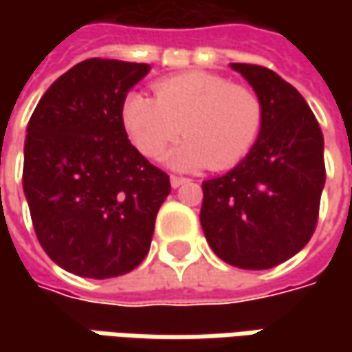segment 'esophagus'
<instances>
[{"mask_svg":"<svg viewBox=\"0 0 352 352\" xmlns=\"http://www.w3.org/2000/svg\"><path fill=\"white\" fill-rule=\"evenodd\" d=\"M190 180L188 178H184V176H170V184H172V188H180L182 184H188Z\"/></svg>","mask_w":352,"mask_h":352,"instance_id":"obj_1","label":"esophagus"}]
</instances>
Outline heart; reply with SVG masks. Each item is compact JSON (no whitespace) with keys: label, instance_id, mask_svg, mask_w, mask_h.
I'll use <instances>...</instances> for the list:
<instances>
[{"label":"heart","instance_id":"b5f03b06","mask_svg":"<svg viewBox=\"0 0 352 352\" xmlns=\"http://www.w3.org/2000/svg\"><path fill=\"white\" fill-rule=\"evenodd\" d=\"M155 98L131 91L121 109L133 144L158 158L176 139L186 137L168 155L178 168L227 170L249 155L264 121L256 89L213 72H184L158 80Z\"/></svg>","mask_w":352,"mask_h":352}]
</instances>
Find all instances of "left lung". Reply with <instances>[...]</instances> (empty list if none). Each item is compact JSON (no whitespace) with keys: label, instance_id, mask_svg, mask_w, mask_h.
Instances as JSON below:
<instances>
[{"label":"left lung","instance_id":"1","mask_svg":"<svg viewBox=\"0 0 352 352\" xmlns=\"http://www.w3.org/2000/svg\"><path fill=\"white\" fill-rule=\"evenodd\" d=\"M264 103L261 135L231 172L201 184L199 221L211 250L231 266L264 270L311 239L325 186L323 133L302 94L276 72L235 62Z\"/></svg>","mask_w":352,"mask_h":352}]
</instances>
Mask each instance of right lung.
<instances>
[{
    "label": "right lung",
    "mask_w": 352,
    "mask_h": 352,
    "mask_svg": "<svg viewBox=\"0 0 352 352\" xmlns=\"http://www.w3.org/2000/svg\"><path fill=\"white\" fill-rule=\"evenodd\" d=\"M148 64L88 58L62 74L27 125L23 190L34 233L60 268L127 274L144 261L170 178L131 144L129 89Z\"/></svg>",
    "instance_id": "add662e5"
}]
</instances>
